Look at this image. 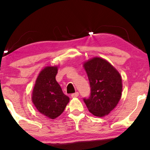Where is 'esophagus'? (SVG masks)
I'll list each match as a JSON object with an SVG mask.
<instances>
[{"label":"esophagus","instance_id":"1","mask_svg":"<svg viewBox=\"0 0 150 150\" xmlns=\"http://www.w3.org/2000/svg\"><path fill=\"white\" fill-rule=\"evenodd\" d=\"M79 93H78V92H76V93H72L71 95V97L72 98H77L78 96H79Z\"/></svg>","mask_w":150,"mask_h":150}]
</instances>
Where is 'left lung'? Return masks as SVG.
Returning a JSON list of instances; mask_svg holds the SVG:
<instances>
[{"label":"left lung","instance_id":"8db88e82","mask_svg":"<svg viewBox=\"0 0 150 150\" xmlns=\"http://www.w3.org/2000/svg\"><path fill=\"white\" fill-rule=\"evenodd\" d=\"M84 67L91 87V95L89 98H83L84 102L93 115H107L122 96V76L110 63L100 57L86 61Z\"/></svg>","mask_w":150,"mask_h":150}]
</instances>
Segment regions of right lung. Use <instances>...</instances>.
<instances>
[{
  "instance_id": "right-lung-1",
  "label": "right lung",
  "mask_w": 150,
  "mask_h": 150,
  "mask_svg": "<svg viewBox=\"0 0 150 150\" xmlns=\"http://www.w3.org/2000/svg\"><path fill=\"white\" fill-rule=\"evenodd\" d=\"M57 66H48L40 71L32 93V102L41 114L55 119L64 111L69 97L56 81Z\"/></svg>"
}]
</instances>
